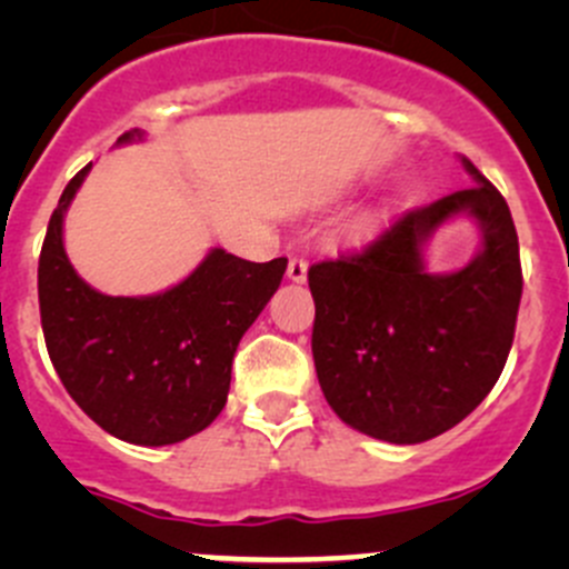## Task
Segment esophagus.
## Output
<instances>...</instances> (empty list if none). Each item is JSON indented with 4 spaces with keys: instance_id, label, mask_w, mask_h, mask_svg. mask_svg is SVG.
Segmentation results:
<instances>
[{
    "instance_id": "esophagus-1",
    "label": "esophagus",
    "mask_w": 569,
    "mask_h": 569,
    "mask_svg": "<svg viewBox=\"0 0 569 569\" xmlns=\"http://www.w3.org/2000/svg\"><path fill=\"white\" fill-rule=\"evenodd\" d=\"M286 274H289V280H295V283H302V280L308 278V261H306V258H302V256H291Z\"/></svg>"
}]
</instances>
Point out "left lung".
<instances>
[{
    "instance_id": "8db88e82",
    "label": "left lung",
    "mask_w": 569,
    "mask_h": 569,
    "mask_svg": "<svg viewBox=\"0 0 569 569\" xmlns=\"http://www.w3.org/2000/svg\"><path fill=\"white\" fill-rule=\"evenodd\" d=\"M462 164L473 187L308 269L321 393L343 423L388 443H423L457 427L492 391L512 349L523 295L518 231L503 194L470 159ZM460 213L480 222V256L429 276L422 242Z\"/></svg>"
}]
</instances>
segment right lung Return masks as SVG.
Returning a JSON list of instances; mask_svg holds the SVG:
<instances>
[{
  "label": "right lung",
  "mask_w": 569,
  "mask_h": 569,
  "mask_svg": "<svg viewBox=\"0 0 569 569\" xmlns=\"http://www.w3.org/2000/svg\"><path fill=\"white\" fill-rule=\"evenodd\" d=\"M140 137L131 129L118 142ZM88 170L68 181L40 250L46 349L66 391L104 432L137 446L178 443L222 412L233 352L289 261L256 263L214 248L162 295H101L79 278L62 248V217Z\"/></svg>",
  "instance_id": "obj_1"
}]
</instances>
